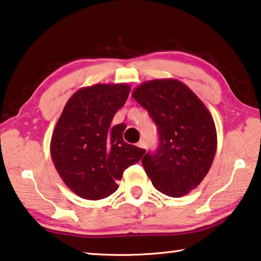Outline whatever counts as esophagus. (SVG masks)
<instances>
[{
  "mask_svg": "<svg viewBox=\"0 0 261 261\" xmlns=\"http://www.w3.org/2000/svg\"><path fill=\"white\" fill-rule=\"evenodd\" d=\"M137 146L140 148H146V143L144 142V140H139V142L137 143Z\"/></svg>",
  "mask_w": 261,
  "mask_h": 261,
  "instance_id": "obj_1",
  "label": "esophagus"
}]
</instances>
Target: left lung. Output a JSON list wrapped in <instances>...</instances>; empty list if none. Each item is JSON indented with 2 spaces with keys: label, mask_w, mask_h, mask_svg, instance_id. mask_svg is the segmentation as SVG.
I'll return each mask as SVG.
<instances>
[{
  "label": "left lung",
  "mask_w": 261,
  "mask_h": 261,
  "mask_svg": "<svg viewBox=\"0 0 261 261\" xmlns=\"http://www.w3.org/2000/svg\"><path fill=\"white\" fill-rule=\"evenodd\" d=\"M132 97L158 126L159 148L142 160L153 187L171 197L192 192L208 174L217 148L216 126L204 103L176 79L136 87Z\"/></svg>",
  "instance_id": "8db88e82"
}]
</instances>
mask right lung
<instances>
[{"mask_svg": "<svg viewBox=\"0 0 261 261\" xmlns=\"http://www.w3.org/2000/svg\"><path fill=\"white\" fill-rule=\"evenodd\" d=\"M126 84L80 88L66 103L52 134L49 151L65 185L86 200H102L118 188L124 169L145 150L124 142L125 124L110 127L129 96Z\"/></svg>", "mask_w": 261, "mask_h": 261, "instance_id": "right-lung-1", "label": "right lung"}]
</instances>
